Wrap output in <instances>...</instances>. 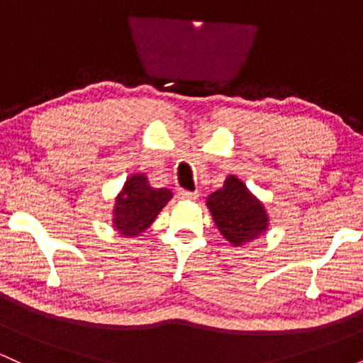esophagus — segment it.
I'll return each instance as SVG.
<instances>
[{
  "label": "esophagus",
  "mask_w": 363,
  "mask_h": 363,
  "mask_svg": "<svg viewBox=\"0 0 363 363\" xmlns=\"http://www.w3.org/2000/svg\"><path fill=\"white\" fill-rule=\"evenodd\" d=\"M179 199H184V201H196L198 199V193H191V191H184V189H179Z\"/></svg>",
  "instance_id": "34e87169"
}]
</instances>
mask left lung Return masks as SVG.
Wrapping results in <instances>:
<instances>
[{
    "mask_svg": "<svg viewBox=\"0 0 363 363\" xmlns=\"http://www.w3.org/2000/svg\"><path fill=\"white\" fill-rule=\"evenodd\" d=\"M206 206L220 234L234 247H242L268 230L264 205L235 176H228L220 189L208 196Z\"/></svg>",
    "mask_w": 363,
    "mask_h": 363,
    "instance_id": "8db88e82",
    "label": "left lung"
}]
</instances>
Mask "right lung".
Segmentation results:
<instances>
[{
	"label": "right lung",
	"instance_id": "add662e5",
	"mask_svg": "<svg viewBox=\"0 0 363 363\" xmlns=\"http://www.w3.org/2000/svg\"><path fill=\"white\" fill-rule=\"evenodd\" d=\"M172 199L167 187L150 186L145 174H133L116 196L112 208V227L124 237H136L155 222L158 213Z\"/></svg>",
	"mask_w": 363,
	"mask_h": 363
}]
</instances>
